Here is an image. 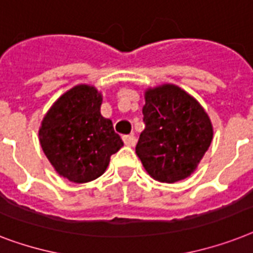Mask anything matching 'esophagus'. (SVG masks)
Returning <instances> with one entry per match:
<instances>
[{
  "label": "esophagus",
  "instance_id": "obj_1",
  "mask_svg": "<svg viewBox=\"0 0 253 253\" xmlns=\"http://www.w3.org/2000/svg\"><path fill=\"white\" fill-rule=\"evenodd\" d=\"M123 141L126 146H134L136 145V136L134 134H126V136L123 137Z\"/></svg>",
  "mask_w": 253,
  "mask_h": 253
}]
</instances>
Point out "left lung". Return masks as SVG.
Instances as JSON below:
<instances>
[{"label": "left lung", "instance_id": "obj_1", "mask_svg": "<svg viewBox=\"0 0 253 253\" xmlns=\"http://www.w3.org/2000/svg\"><path fill=\"white\" fill-rule=\"evenodd\" d=\"M145 129L136 153L151 177L175 183L189 176L213 138L209 116L191 95L173 84L147 90Z\"/></svg>", "mask_w": 253, "mask_h": 253}]
</instances>
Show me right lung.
Returning a JSON list of instances; mask_svg holds the SVG:
<instances>
[{
  "label": "right lung",
  "instance_id": "add662e5",
  "mask_svg": "<svg viewBox=\"0 0 253 253\" xmlns=\"http://www.w3.org/2000/svg\"><path fill=\"white\" fill-rule=\"evenodd\" d=\"M102 95L81 84L62 95L43 119L40 145L54 169L74 183L99 177L124 146L110 119L100 115Z\"/></svg>",
  "mask_w": 253,
  "mask_h": 253
}]
</instances>
